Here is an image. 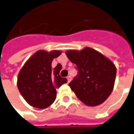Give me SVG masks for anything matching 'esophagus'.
Listing matches in <instances>:
<instances>
[{"label":"esophagus","mask_w":134,"mask_h":134,"mask_svg":"<svg viewBox=\"0 0 134 134\" xmlns=\"http://www.w3.org/2000/svg\"><path fill=\"white\" fill-rule=\"evenodd\" d=\"M67 81H68V83H70V81H71V76H67Z\"/></svg>","instance_id":"34e87169"}]
</instances>
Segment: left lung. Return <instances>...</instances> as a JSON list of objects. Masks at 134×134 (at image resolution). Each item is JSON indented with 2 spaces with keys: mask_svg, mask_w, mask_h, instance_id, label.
<instances>
[{
  "mask_svg": "<svg viewBox=\"0 0 134 134\" xmlns=\"http://www.w3.org/2000/svg\"><path fill=\"white\" fill-rule=\"evenodd\" d=\"M66 55L76 64L78 71L69 86L79 99L88 106L101 104L112 93L116 67L109 59L93 48L69 50Z\"/></svg>",
  "mask_w": 134,
  "mask_h": 134,
  "instance_id": "8db88e82",
  "label": "left lung"
}]
</instances>
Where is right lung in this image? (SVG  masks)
<instances>
[{"label":"right lung","instance_id":"obj_1","mask_svg":"<svg viewBox=\"0 0 134 134\" xmlns=\"http://www.w3.org/2000/svg\"><path fill=\"white\" fill-rule=\"evenodd\" d=\"M62 52H47L40 50L30 58L20 70L17 87L25 101L33 107L44 109L49 107L57 98L56 89L67 82L62 77L60 64L52 70L51 63Z\"/></svg>","mask_w":134,"mask_h":134}]
</instances>
